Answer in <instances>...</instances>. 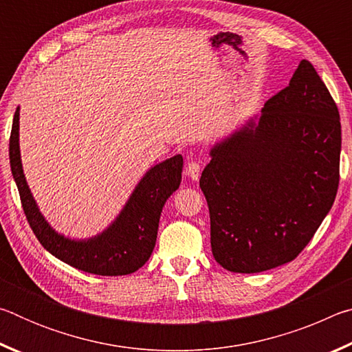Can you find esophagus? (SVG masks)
<instances>
[{
  "mask_svg": "<svg viewBox=\"0 0 352 352\" xmlns=\"http://www.w3.org/2000/svg\"><path fill=\"white\" fill-rule=\"evenodd\" d=\"M200 172H201V168H200L199 163H195V162H189L188 163V166H186V175H188L189 180L197 182L199 178H200Z\"/></svg>",
  "mask_w": 352,
  "mask_h": 352,
  "instance_id": "obj_1",
  "label": "esophagus"
}]
</instances>
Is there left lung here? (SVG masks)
I'll list each match as a JSON object with an SVG mask.
<instances>
[{"label":"left lung","mask_w":352,"mask_h":352,"mask_svg":"<svg viewBox=\"0 0 352 352\" xmlns=\"http://www.w3.org/2000/svg\"><path fill=\"white\" fill-rule=\"evenodd\" d=\"M342 126L311 62L289 87L214 142L200 177L214 259L259 273L294 261L331 211L338 188Z\"/></svg>","instance_id":"8db88e82"}]
</instances>
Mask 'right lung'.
Returning a JSON list of instances; mask_svg holds the SVG:
<instances>
[{
  "instance_id": "right-lung-1",
  "label": "right lung",
  "mask_w": 352,
  "mask_h": 352,
  "mask_svg": "<svg viewBox=\"0 0 352 352\" xmlns=\"http://www.w3.org/2000/svg\"><path fill=\"white\" fill-rule=\"evenodd\" d=\"M9 160L23 210L41 245L65 264L100 276L129 275L146 264L157 242L163 206L180 186L183 170L182 155L152 166L107 228L91 237L76 239L52 228L26 182L20 153V107L12 122Z\"/></svg>"
}]
</instances>
